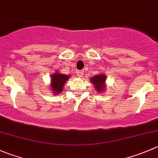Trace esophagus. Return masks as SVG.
I'll use <instances>...</instances> for the list:
<instances>
[{
	"mask_svg": "<svg viewBox=\"0 0 158 158\" xmlns=\"http://www.w3.org/2000/svg\"><path fill=\"white\" fill-rule=\"evenodd\" d=\"M76 73H77L78 76L79 77H82V75H83V71H81V70H78L77 72H76Z\"/></svg>",
	"mask_w": 158,
	"mask_h": 158,
	"instance_id": "esophagus-1",
	"label": "esophagus"
}]
</instances>
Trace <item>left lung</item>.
<instances>
[{"mask_svg": "<svg viewBox=\"0 0 158 158\" xmlns=\"http://www.w3.org/2000/svg\"><path fill=\"white\" fill-rule=\"evenodd\" d=\"M106 81V76L105 75H96L91 78V82H93V85L96 86V89L98 92H102L105 89L104 87V82Z\"/></svg>", "mask_w": 158, "mask_h": 158, "instance_id": "1", "label": "left lung"}]
</instances>
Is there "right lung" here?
<instances>
[{"instance_id": "add662e5", "label": "right lung", "mask_w": 158, "mask_h": 158, "mask_svg": "<svg viewBox=\"0 0 158 158\" xmlns=\"http://www.w3.org/2000/svg\"><path fill=\"white\" fill-rule=\"evenodd\" d=\"M67 75L60 74V73H55L52 76V89L53 93H61L62 90V87L65 85L66 81L69 79Z\"/></svg>"}]
</instances>
